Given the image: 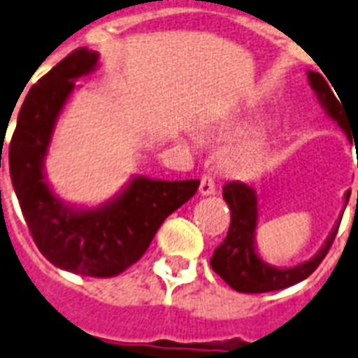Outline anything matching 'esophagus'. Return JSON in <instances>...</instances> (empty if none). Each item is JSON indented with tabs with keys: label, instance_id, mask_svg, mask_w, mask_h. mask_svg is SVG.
Returning <instances> with one entry per match:
<instances>
[{
	"label": "esophagus",
	"instance_id": "obj_1",
	"mask_svg": "<svg viewBox=\"0 0 358 358\" xmlns=\"http://www.w3.org/2000/svg\"><path fill=\"white\" fill-rule=\"evenodd\" d=\"M199 194L201 196H214L215 194V182L210 176H203L199 182Z\"/></svg>",
	"mask_w": 358,
	"mask_h": 358
}]
</instances>
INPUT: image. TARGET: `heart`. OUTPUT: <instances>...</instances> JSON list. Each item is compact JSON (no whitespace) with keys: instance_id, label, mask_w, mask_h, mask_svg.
I'll return each instance as SVG.
<instances>
[{"instance_id":"b5f03b06","label":"heart","mask_w":358,"mask_h":358,"mask_svg":"<svg viewBox=\"0 0 358 358\" xmlns=\"http://www.w3.org/2000/svg\"><path fill=\"white\" fill-rule=\"evenodd\" d=\"M241 131V124L232 122V120H215V122L203 124L199 128V137L203 141H215L221 137H230L236 133ZM259 161V150L258 146L252 144H245V146L236 148L234 152L230 153L225 161V166L229 172L241 173L245 170L252 168Z\"/></svg>"}]
</instances>
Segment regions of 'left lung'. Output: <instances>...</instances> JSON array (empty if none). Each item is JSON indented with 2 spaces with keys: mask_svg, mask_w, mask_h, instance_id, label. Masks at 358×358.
<instances>
[{
  "mask_svg": "<svg viewBox=\"0 0 358 358\" xmlns=\"http://www.w3.org/2000/svg\"><path fill=\"white\" fill-rule=\"evenodd\" d=\"M307 80H309L311 90L317 94L318 104L326 111L327 117L335 120L341 126L342 131L348 135V138H351L350 124L345 120L344 109L341 106L342 102H338L341 96L336 100L331 87H329L331 82L327 84L324 76L318 75L317 71H307ZM350 196L351 190H348L344 194V208L350 201ZM223 199L227 201L230 208L229 234H227L225 241L214 250L210 265L230 287L239 292L280 291V289L291 287L294 283L306 280L320 265L322 259L326 258L342 220V217L336 220L335 227L326 238L320 250L311 259L292 265V267H276V265L267 264L258 252L256 229H258L259 212L256 190L245 182H227L225 188H223Z\"/></svg>",
  "mask_w": 358,
  "mask_h": 358,
  "instance_id": "obj_1",
  "label": "left lung"
}]
</instances>
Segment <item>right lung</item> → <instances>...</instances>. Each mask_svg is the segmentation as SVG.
Instances as JSON below:
<instances>
[{
    "mask_svg": "<svg viewBox=\"0 0 358 358\" xmlns=\"http://www.w3.org/2000/svg\"><path fill=\"white\" fill-rule=\"evenodd\" d=\"M99 58L96 51L76 49L29 90L8 148V166L40 252L69 273L109 278L141 259L162 221L196 194L199 181L133 176L99 206L69 205L52 192L45 159L56 122L78 90L76 80L94 73Z\"/></svg>",
    "mask_w": 358,
    "mask_h": 358,
    "instance_id": "obj_1",
    "label": "right lung"
}]
</instances>
